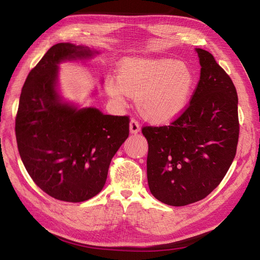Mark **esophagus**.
<instances>
[{
	"mask_svg": "<svg viewBox=\"0 0 260 260\" xmlns=\"http://www.w3.org/2000/svg\"><path fill=\"white\" fill-rule=\"evenodd\" d=\"M141 130L140 122L136 119V118H131L130 120V132L131 133H138Z\"/></svg>",
	"mask_w": 260,
	"mask_h": 260,
	"instance_id": "1",
	"label": "esophagus"
}]
</instances>
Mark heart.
Masks as SVG:
<instances>
[{
  "mask_svg": "<svg viewBox=\"0 0 260 260\" xmlns=\"http://www.w3.org/2000/svg\"><path fill=\"white\" fill-rule=\"evenodd\" d=\"M194 85V75L185 62L171 58H130L120 69L119 80L107 82L112 98L123 101L137 95L139 112L154 121L177 116L185 107Z\"/></svg>",
  "mask_w": 260,
  "mask_h": 260,
  "instance_id": "heart-1",
  "label": "heart"
}]
</instances>
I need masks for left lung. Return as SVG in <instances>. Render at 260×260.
Returning a JSON list of instances; mask_svg holds the SVG:
<instances>
[{
  "label": "left lung",
  "mask_w": 260,
  "mask_h": 260,
  "mask_svg": "<svg viewBox=\"0 0 260 260\" xmlns=\"http://www.w3.org/2000/svg\"><path fill=\"white\" fill-rule=\"evenodd\" d=\"M199 54L201 77L190 103L168 124L144 125L151 193L170 206L205 199L221 182L237 154V89L212 55Z\"/></svg>",
  "instance_id": "8db88e82"
}]
</instances>
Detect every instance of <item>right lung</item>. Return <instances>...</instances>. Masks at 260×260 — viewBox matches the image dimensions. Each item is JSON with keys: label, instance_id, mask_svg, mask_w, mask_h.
<instances>
[{"label": "right lung", "instance_id": "right-lung-1", "mask_svg": "<svg viewBox=\"0 0 260 260\" xmlns=\"http://www.w3.org/2000/svg\"><path fill=\"white\" fill-rule=\"evenodd\" d=\"M95 51L53 45L23 83L15 121L19 155L29 176L52 198L84 202L103 188L113 157L129 137V116L77 111L56 93L57 64L88 58Z\"/></svg>", "mask_w": 260, "mask_h": 260}]
</instances>
